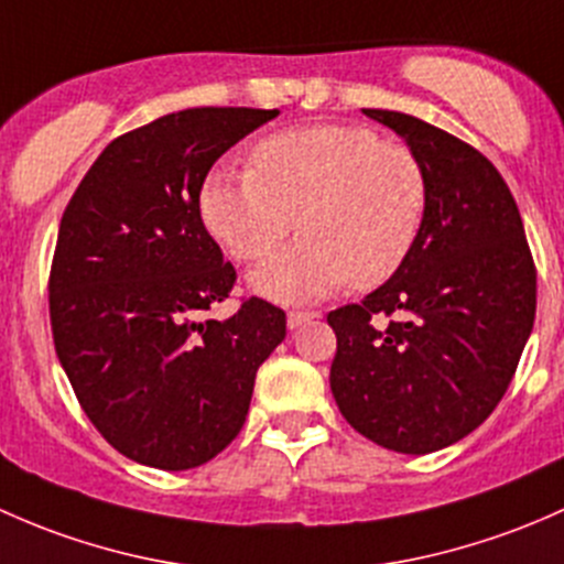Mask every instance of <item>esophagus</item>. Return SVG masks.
I'll return each mask as SVG.
<instances>
[{
    "mask_svg": "<svg viewBox=\"0 0 564 564\" xmlns=\"http://www.w3.org/2000/svg\"><path fill=\"white\" fill-rule=\"evenodd\" d=\"M315 317H317V312L293 310V312H288V328H290V330H295V328H301V325H304V323L315 321Z\"/></svg>",
    "mask_w": 564,
    "mask_h": 564,
    "instance_id": "34e87169",
    "label": "esophagus"
}]
</instances>
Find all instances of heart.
Listing matches in <instances>:
<instances>
[{"label": "heart", "mask_w": 564, "mask_h": 564, "mask_svg": "<svg viewBox=\"0 0 564 564\" xmlns=\"http://www.w3.org/2000/svg\"><path fill=\"white\" fill-rule=\"evenodd\" d=\"M426 206L417 154L358 124L276 132L252 149V171H214L200 187L203 225L236 260L265 258L299 217L304 236L249 276L276 301L388 282L415 249Z\"/></svg>", "instance_id": "1"}]
</instances>
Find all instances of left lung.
Returning a JSON list of instances; mask_svg holds the SVG:
<instances>
[{
	"label": "left lung",
	"mask_w": 564,
	"mask_h": 564,
	"mask_svg": "<svg viewBox=\"0 0 564 564\" xmlns=\"http://www.w3.org/2000/svg\"><path fill=\"white\" fill-rule=\"evenodd\" d=\"M364 113L417 154L429 206L408 263L328 315L330 391L358 434L421 456L467 437L505 397L535 323L538 274L519 206L478 149L399 110ZM382 314L403 321L382 329Z\"/></svg>",
	"instance_id": "1"
}]
</instances>
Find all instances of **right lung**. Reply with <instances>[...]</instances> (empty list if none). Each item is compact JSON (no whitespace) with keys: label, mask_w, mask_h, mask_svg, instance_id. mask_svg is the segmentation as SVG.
Listing matches in <instances>:
<instances>
[{"label":"right lung","mask_w":564,"mask_h":564,"mask_svg":"<svg viewBox=\"0 0 564 564\" xmlns=\"http://www.w3.org/2000/svg\"><path fill=\"white\" fill-rule=\"evenodd\" d=\"M280 116L187 108L110 141L69 197L51 263L56 356L97 432L156 469H193L234 443L284 312L247 299L206 312L236 269L200 219V187L230 147Z\"/></svg>","instance_id":"obj_1"}]
</instances>
